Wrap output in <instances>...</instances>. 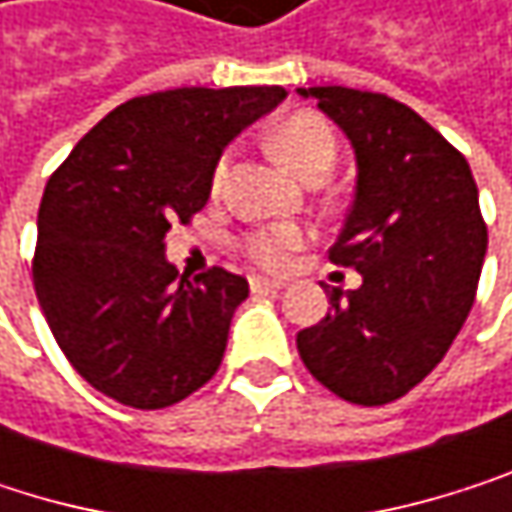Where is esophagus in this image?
Masks as SVG:
<instances>
[{
    "instance_id": "1",
    "label": "esophagus",
    "mask_w": 512,
    "mask_h": 512,
    "mask_svg": "<svg viewBox=\"0 0 512 512\" xmlns=\"http://www.w3.org/2000/svg\"><path fill=\"white\" fill-rule=\"evenodd\" d=\"M251 285V294H276L285 288V282H276V279H264V276H251L248 279Z\"/></svg>"
}]
</instances>
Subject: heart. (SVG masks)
<instances>
[{"mask_svg": "<svg viewBox=\"0 0 512 512\" xmlns=\"http://www.w3.org/2000/svg\"><path fill=\"white\" fill-rule=\"evenodd\" d=\"M276 155L300 176L309 173H327L333 158H336V134L333 128L315 116V113H300L282 122V128L273 137ZM227 173V155L215 164L212 185L218 188ZM306 242V230L291 221L267 224V227H254L242 236V251L254 264H261L267 270H282L288 267L291 254Z\"/></svg>", "mask_w": 512, "mask_h": 512, "instance_id": "b5f03b06", "label": "heart"}]
</instances>
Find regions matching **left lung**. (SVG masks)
I'll return each instance as SVG.
<instances>
[{
  "instance_id": "left-lung-1",
  "label": "left lung",
  "mask_w": 512,
  "mask_h": 512,
  "mask_svg": "<svg viewBox=\"0 0 512 512\" xmlns=\"http://www.w3.org/2000/svg\"><path fill=\"white\" fill-rule=\"evenodd\" d=\"M297 92L354 146L357 188L330 261L363 276L357 291H327L330 312L297 333V351L339 399L387 405L444 360L474 306L489 242L477 182L408 104L345 86Z\"/></svg>"
}]
</instances>
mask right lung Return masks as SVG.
I'll return each instance as SVG.
<instances>
[{"label": "right lung", "mask_w": 512, "mask_h": 512, "mask_svg": "<svg viewBox=\"0 0 512 512\" xmlns=\"http://www.w3.org/2000/svg\"><path fill=\"white\" fill-rule=\"evenodd\" d=\"M285 95L182 86L131 98L50 176L32 282L56 345L98 393L158 411L218 372L248 282L221 267L179 276L164 236L206 206L224 146Z\"/></svg>", "instance_id": "add662e5"}]
</instances>
